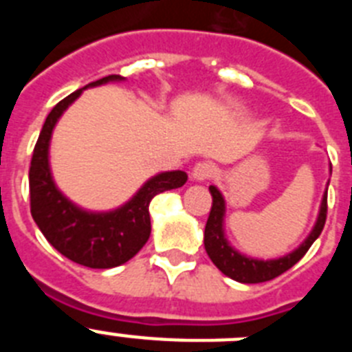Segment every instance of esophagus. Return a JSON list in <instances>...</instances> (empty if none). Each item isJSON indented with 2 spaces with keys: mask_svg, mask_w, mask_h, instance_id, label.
<instances>
[{
  "mask_svg": "<svg viewBox=\"0 0 352 352\" xmlns=\"http://www.w3.org/2000/svg\"><path fill=\"white\" fill-rule=\"evenodd\" d=\"M214 170L217 169H214V166L211 162H199V164L194 166V169H192L190 176L195 182H204V179L213 178Z\"/></svg>",
  "mask_w": 352,
  "mask_h": 352,
  "instance_id": "34e87169",
  "label": "esophagus"
}]
</instances>
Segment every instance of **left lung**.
Masks as SVG:
<instances>
[{
	"mask_svg": "<svg viewBox=\"0 0 352 352\" xmlns=\"http://www.w3.org/2000/svg\"><path fill=\"white\" fill-rule=\"evenodd\" d=\"M329 185V182H328ZM210 194L213 197L211 204L210 217H208L206 229H204V248H206L208 256L213 261V264L226 276L232 278L241 284H259V282L273 280L275 276L282 275L292 268L301 257L307 254L312 243L319 238L322 232V227L326 222V211H328V190L324 192L319 208V214L314 223L310 234L305 238L303 243L298 248L278 257V259H256V257L245 256L241 252L236 250L226 238V229H223V217H226V199L222 192L217 186H210Z\"/></svg>",
	"mask_w": 352,
	"mask_h": 352,
	"instance_id": "8db88e82",
	"label": "left lung"
}]
</instances>
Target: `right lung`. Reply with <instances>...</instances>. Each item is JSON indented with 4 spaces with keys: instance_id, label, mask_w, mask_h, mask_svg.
<instances>
[{
    "instance_id": "right-lung-1",
    "label": "right lung",
    "mask_w": 352,
    "mask_h": 352,
    "mask_svg": "<svg viewBox=\"0 0 352 352\" xmlns=\"http://www.w3.org/2000/svg\"><path fill=\"white\" fill-rule=\"evenodd\" d=\"M125 77L107 76L77 89L56 104L43 123L30 167L31 217L42 234L67 259L88 268H114L132 259L151 234L149 203L155 195L179 188L186 183L185 170H166L135 192L123 206L111 211H89L72 203L56 186L49 164L52 130L61 114L86 88L107 82H120Z\"/></svg>"
}]
</instances>
